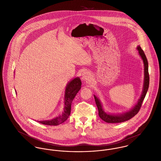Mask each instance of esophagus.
Returning <instances> with one entry per match:
<instances>
[{"instance_id":"esophagus-1","label":"esophagus","mask_w":161,"mask_h":161,"mask_svg":"<svg viewBox=\"0 0 161 161\" xmlns=\"http://www.w3.org/2000/svg\"><path fill=\"white\" fill-rule=\"evenodd\" d=\"M82 79L86 80H89L91 79V75L89 72H86L82 74Z\"/></svg>"}]
</instances>
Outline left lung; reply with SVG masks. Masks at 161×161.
<instances>
[{
	"mask_svg": "<svg viewBox=\"0 0 161 161\" xmlns=\"http://www.w3.org/2000/svg\"><path fill=\"white\" fill-rule=\"evenodd\" d=\"M138 52L141 57L142 58L144 64V87H143V91L142 93V95L140 97V98L138 100V102L137 104L133 107L130 111L128 112H126L123 114H121L119 115H111V114H106L102 107V105L98 100L95 95V101L97 105V107L98 108V115L100 118L103 120L104 121L107 123H121L126 121L127 120H129L133 116H135L139 112L141 107L142 105V103L145 98V96L146 95V93L147 92L148 88H149V72H148V62L146 58V56L143 51V50L141 49L140 46H138Z\"/></svg>",
	"mask_w": 161,
	"mask_h": 161,
	"instance_id": "1",
	"label": "left lung"
}]
</instances>
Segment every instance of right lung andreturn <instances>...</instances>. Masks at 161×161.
Masks as SVG:
<instances>
[{
    "instance_id": "right-lung-1",
    "label": "right lung",
    "mask_w": 161,
    "mask_h": 161,
    "mask_svg": "<svg viewBox=\"0 0 161 161\" xmlns=\"http://www.w3.org/2000/svg\"><path fill=\"white\" fill-rule=\"evenodd\" d=\"M82 82L79 78L77 77L72 80L67 86L65 92V101H64V109L62 115L57 116L56 118L45 121H40L39 123L51 126H56L64 122L70 114L71 104L73 99L74 98L77 93L80 89Z\"/></svg>"
}]
</instances>
